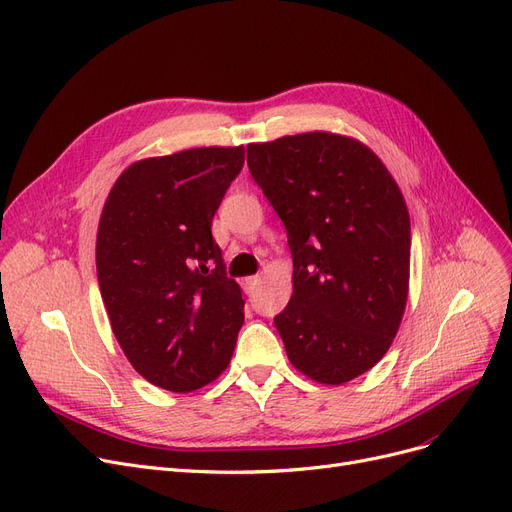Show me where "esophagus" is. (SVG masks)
<instances>
[{
	"label": "esophagus",
	"instance_id": "1",
	"mask_svg": "<svg viewBox=\"0 0 512 512\" xmlns=\"http://www.w3.org/2000/svg\"><path fill=\"white\" fill-rule=\"evenodd\" d=\"M257 284H259V276H249V278H244V280H242L244 293L251 295V293L255 291V288H257Z\"/></svg>",
	"mask_w": 512,
	"mask_h": 512
}]
</instances>
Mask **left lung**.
I'll list each match as a JSON object with an SVG mask.
<instances>
[{
	"label": "left lung",
	"mask_w": 512,
	"mask_h": 512,
	"mask_svg": "<svg viewBox=\"0 0 512 512\" xmlns=\"http://www.w3.org/2000/svg\"><path fill=\"white\" fill-rule=\"evenodd\" d=\"M247 163L293 255V297L274 318L288 360L318 383H347L383 358L404 316V196L370 148L326 131L249 144Z\"/></svg>",
	"instance_id": "obj_1"
}]
</instances>
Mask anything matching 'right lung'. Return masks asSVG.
Listing matches in <instances>:
<instances>
[{
    "label": "right lung",
    "mask_w": 512,
    "mask_h": 512,
    "mask_svg": "<svg viewBox=\"0 0 512 512\" xmlns=\"http://www.w3.org/2000/svg\"><path fill=\"white\" fill-rule=\"evenodd\" d=\"M244 148H192L127 167L100 217L96 270L131 366L167 391L201 389L234 353L244 322L211 221Z\"/></svg>",
    "instance_id": "add662e5"
}]
</instances>
